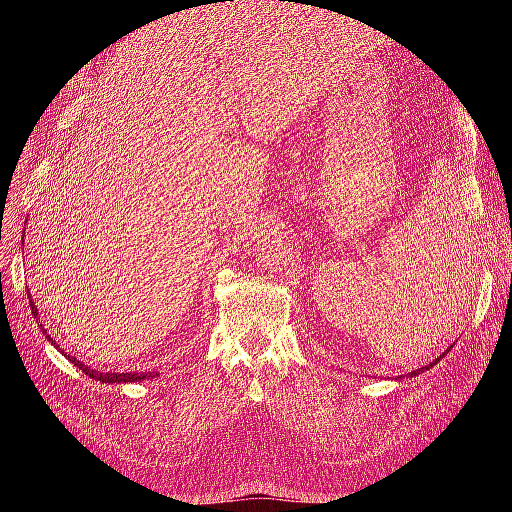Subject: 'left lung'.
Wrapping results in <instances>:
<instances>
[{
	"mask_svg": "<svg viewBox=\"0 0 512 512\" xmlns=\"http://www.w3.org/2000/svg\"><path fill=\"white\" fill-rule=\"evenodd\" d=\"M448 350H451V348H446V350H444V352H442V354L438 356V359H436V361H433V363H429V365H425V367H421V369H414V371H410V374H408V378H414V376H418V374H423V371L431 369L433 365H438V363H440V361L444 359V356L448 354ZM399 378H401V376H399ZM395 380H397V378H395Z\"/></svg>",
	"mask_w": 512,
	"mask_h": 512,
	"instance_id": "left-lung-1",
	"label": "left lung"
}]
</instances>
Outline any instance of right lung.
I'll return each instance as SVG.
<instances>
[{
  "label": "right lung",
  "mask_w": 512,
  "mask_h": 512,
  "mask_svg": "<svg viewBox=\"0 0 512 512\" xmlns=\"http://www.w3.org/2000/svg\"><path fill=\"white\" fill-rule=\"evenodd\" d=\"M29 307H32V316L36 318V322H40L38 320V307L34 305V301H32V297H29ZM42 327V324H40ZM42 333L46 335V329L42 327ZM46 339H49V342L53 344V337L51 335H46ZM57 348V346H55ZM66 359L70 361V363H74L76 367L79 369H83L85 371V376H89V378H94V380H100V382H108V384H113V382H141V380H149V378H153V374H136V371H130V374H117V371H106V374H102V371H96V369H91V367H87L85 363H81V361H76L74 356H70L68 352L64 354Z\"/></svg>",
  "instance_id": "add662e5"
}]
</instances>
